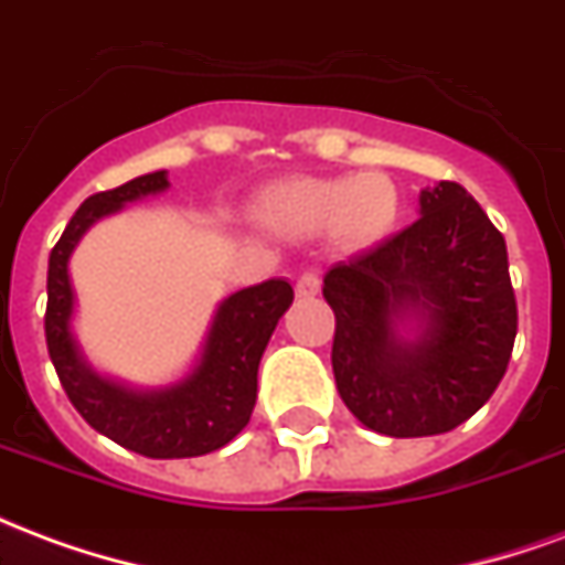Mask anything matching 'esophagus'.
Here are the masks:
<instances>
[{"mask_svg": "<svg viewBox=\"0 0 565 565\" xmlns=\"http://www.w3.org/2000/svg\"><path fill=\"white\" fill-rule=\"evenodd\" d=\"M318 290H320L318 271H302V275L296 278V296H299V299H311V296H318Z\"/></svg>", "mask_w": 565, "mask_h": 565, "instance_id": "esophagus-1", "label": "esophagus"}]
</instances>
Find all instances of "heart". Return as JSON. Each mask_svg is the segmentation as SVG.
<instances>
[{
	"label": "heart",
	"mask_w": 565,
	"mask_h": 565,
	"mask_svg": "<svg viewBox=\"0 0 565 565\" xmlns=\"http://www.w3.org/2000/svg\"><path fill=\"white\" fill-rule=\"evenodd\" d=\"M263 221L287 235L320 230L344 247H369L391 233L399 217V193L387 174L315 178L296 174L271 184L259 202Z\"/></svg>",
	"instance_id": "b5f03b06"
}]
</instances>
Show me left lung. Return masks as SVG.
Returning <instances> with one entry per match:
<instances>
[{
    "label": "left lung",
    "mask_w": 565,
    "mask_h": 565,
    "mask_svg": "<svg viewBox=\"0 0 565 565\" xmlns=\"http://www.w3.org/2000/svg\"><path fill=\"white\" fill-rule=\"evenodd\" d=\"M332 372L351 415L393 438L448 433L493 396L518 306L505 238L460 184L420 190V217L323 275Z\"/></svg>",
    "instance_id": "left-lung-1"
}]
</instances>
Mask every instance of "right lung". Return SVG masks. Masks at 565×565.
I'll list each match as a JSON object with an SVG mask.
<instances>
[{
	"mask_svg": "<svg viewBox=\"0 0 565 565\" xmlns=\"http://www.w3.org/2000/svg\"><path fill=\"white\" fill-rule=\"evenodd\" d=\"M166 186L169 178L160 169L84 199L51 250L44 335L63 391L96 433L141 457L181 460L230 445L247 426L257 403L259 360L278 320L294 302V287L284 278H271L226 296L214 308L196 363L184 379L166 387L141 391L99 375L72 330L75 287L68 259L93 223L127 209L129 202L157 196Z\"/></svg>",
	"mask_w": 565,
	"mask_h": 565,
	"instance_id": "add662e5",
	"label": "right lung"
}]
</instances>
